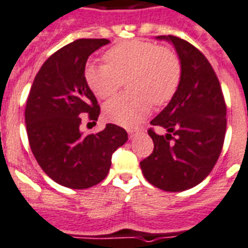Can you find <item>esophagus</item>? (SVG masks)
Returning a JSON list of instances; mask_svg holds the SVG:
<instances>
[{"instance_id": "esophagus-1", "label": "esophagus", "mask_w": 248, "mask_h": 248, "mask_svg": "<svg viewBox=\"0 0 248 248\" xmlns=\"http://www.w3.org/2000/svg\"><path fill=\"white\" fill-rule=\"evenodd\" d=\"M137 133H139V132H136V131H133V130H128V137H130L131 140H132V139H135V137L137 136Z\"/></svg>"}]
</instances>
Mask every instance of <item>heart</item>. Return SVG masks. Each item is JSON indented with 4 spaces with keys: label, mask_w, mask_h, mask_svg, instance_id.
I'll return each mask as SVG.
<instances>
[{
    "label": "heart",
    "mask_w": 248,
    "mask_h": 248,
    "mask_svg": "<svg viewBox=\"0 0 248 248\" xmlns=\"http://www.w3.org/2000/svg\"><path fill=\"white\" fill-rule=\"evenodd\" d=\"M103 59L106 64H86L85 79L102 100L113 96L127 79L130 91L103 107L107 120L121 126H139L150 113L152 103H167L180 86V59L169 47L141 40L126 41L109 48Z\"/></svg>",
    "instance_id": "obj_1"
}]
</instances>
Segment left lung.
Instances as JSON below:
<instances>
[{
	"label": "left lung",
	"instance_id": "8db88e82",
	"mask_svg": "<svg viewBox=\"0 0 248 248\" xmlns=\"http://www.w3.org/2000/svg\"><path fill=\"white\" fill-rule=\"evenodd\" d=\"M173 45L181 62V81L169 105L151 121L165 135L150 128L154 152L140 162L151 185L181 192L210 175L222 151L226 103L214 68L199 49L176 36H157Z\"/></svg>",
	"mask_w": 248,
	"mask_h": 248
}]
</instances>
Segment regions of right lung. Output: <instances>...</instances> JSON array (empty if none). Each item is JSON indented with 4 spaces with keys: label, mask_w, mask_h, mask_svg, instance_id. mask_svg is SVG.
I'll list each match as a JSON object with an SVG mask.
<instances>
[{
    "label": "right lung",
    "mask_w": 248,
    "mask_h": 248,
    "mask_svg": "<svg viewBox=\"0 0 248 248\" xmlns=\"http://www.w3.org/2000/svg\"><path fill=\"white\" fill-rule=\"evenodd\" d=\"M106 38H81L46 60L34 77L26 103L30 147L41 169L68 188H90L105 180L112 154L126 143L122 127L107 124L96 135L79 130L81 116L97 121L100 106L85 79L88 57Z\"/></svg>",
    "instance_id": "right-lung-1"
}]
</instances>
